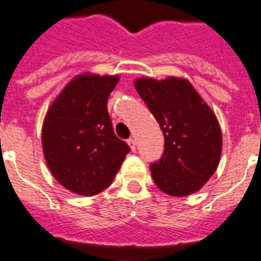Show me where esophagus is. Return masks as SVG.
Wrapping results in <instances>:
<instances>
[{
	"mask_svg": "<svg viewBox=\"0 0 261 261\" xmlns=\"http://www.w3.org/2000/svg\"><path fill=\"white\" fill-rule=\"evenodd\" d=\"M127 143H128V146H130L131 151H135V150H137V142H135L134 138H130V139L127 141Z\"/></svg>",
	"mask_w": 261,
	"mask_h": 261,
	"instance_id": "esophagus-1",
	"label": "esophagus"
}]
</instances>
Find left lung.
<instances>
[{"instance_id": "obj_1", "label": "left lung", "mask_w": 261, "mask_h": 261, "mask_svg": "<svg viewBox=\"0 0 261 261\" xmlns=\"http://www.w3.org/2000/svg\"><path fill=\"white\" fill-rule=\"evenodd\" d=\"M134 86L165 137L162 158L150 167L155 185L173 197L198 192L221 156V128L215 112L184 77H141Z\"/></svg>"}]
</instances>
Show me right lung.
<instances>
[{
  "mask_svg": "<svg viewBox=\"0 0 261 261\" xmlns=\"http://www.w3.org/2000/svg\"><path fill=\"white\" fill-rule=\"evenodd\" d=\"M118 82V75H77L44 118L41 143L48 169L75 194L90 197L107 189L130 151L114 133L107 111Z\"/></svg>",
  "mask_w": 261,
  "mask_h": 261,
  "instance_id": "right-lung-1",
  "label": "right lung"
}]
</instances>
